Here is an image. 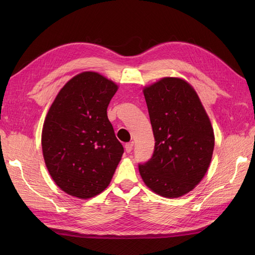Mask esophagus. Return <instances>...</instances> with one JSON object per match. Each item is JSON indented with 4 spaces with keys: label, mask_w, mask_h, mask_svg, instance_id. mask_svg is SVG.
Wrapping results in <instances>:
<instances>
[{
    "label": "esophagus",
    "mask_w": 255,
    "mask_h": 255,
    "mask_svg": "<svg viewBox=\"0 0 255 255\" xmlns=\"http://www.w3.org/2000/svg\"><path fill=\"white\" fill-rule=\"evenodd\" d=\"M133 145H134V142H128V143H127V144L125 145L126 151H127L128 153H130V152H132V150H133Z\"/></svg>",
    "instance_id": "obj_1"
}]
</instances>
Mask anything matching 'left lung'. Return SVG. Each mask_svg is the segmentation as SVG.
Masks as SVG:
<instances>
[{"label":"left lung","mask_w":255,"mask_h":255,"mask_svg":"<svg viewBox=\"0 0 255 255\" xmlns=\"http://www.w3.org/2000/svg\"><path fill=\"white\" fill-rule=\"evenodd\" d=\"M155 145L139 164L144 184L155 194L179 198L201 182L210 167L215 137L210 118L190 84L164 78L143 89Z\"/></svg>","instance_id":"obj_1"}]
</instances>
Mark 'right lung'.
I'll return each mask as SVG.
<instances>
[{"mask_svg":"<svg viewBox=\"0 0 255 255\" xmlns=\"http://www.w3.org/2000/svg\"><path fill=\"white\" fill-rule=\"evenodd\" d=\"M118 90L97 72L75 75L60 89L45 117L41 144L45 166L66 194L92 198L109 186L123 154L107 118Z\"/></svg>","mask_w":255,"mask_h":255,"instance_id":"add662e5","label":"right lung"}]
</instances>
